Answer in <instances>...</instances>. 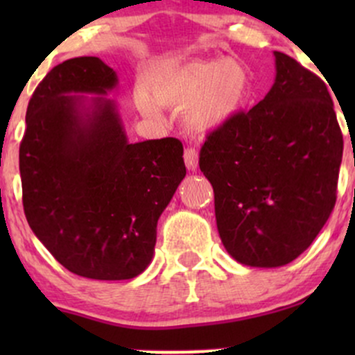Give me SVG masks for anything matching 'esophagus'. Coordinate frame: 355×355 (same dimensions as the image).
<instances>
[{"instance_id": "esophagus-1", "label": "esophagus", "mask_w": 355, "mask_h": 355, "mask_svg": "<svg viewBox=\"0 0 355 355\" xmlns=\"http://www.w3.org/2000/svg\"><path fill=\"white\" fill-rule=\"evenodd\" d=\"M183 158H185L187 168L195 172L198 168V153L195 148H187L185 153H183Z\"/></svg>"}]
</instances>
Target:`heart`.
Masks as SVG:
<instances>
[{"instance_id":"obj_1","label":"heart","mask_w":355,"mask_h":355,"mask_svg":"<svg viewBox=\"0 0 355 355\" xmlns=\"http://www.w3.org/2000/svg\"><path fill=\"white\" fill-rule=\"evenodd\" d=\"M152 92L137 88L135 105L145 116L162 120V105L183 108V120L195 132H217L245 105L250 78L234 58L191 61L153 76Z\"/></svg>"}]
</instances>
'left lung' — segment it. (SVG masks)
<instances>
[{
	"instance_id": "1",
	"label": "left lung",
	"mask_w": 355,
	"mask_h": 355,
	"mask_svg": "<svg viewBox=\"0 0 355 355\" xmlns=\"http://www.w3.org/2000/svg\"><path fill=\"white\" fill-rule=\"evenodd\" d=\"M274 58L266 98L211 132L198 162L225 250L263 268L295 260L325 225L344 150L324 81L284 53Z\"/></svg>"
}]
</instances>
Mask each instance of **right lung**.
Returning a JSON list of instances; mask_svg holds the SVG:
<instances>
[{
    "label": "right lung",
    "instance_id": "1",
    "mask_svg": "<svg viewBox=\"0 0 355 355\" xmlns=\"http://www.w3.org/2000/svg\"><path fill=\"white\" fill-rule=\"evenodd\" d=\"M116 87L96 56L63 61L35 89L19 145L31 230L64 268L95 280L150 266L158 218L187 173L177 138L128 140L108 98Z\"/></svg>",
    "mask_w": 355,
    "mask_h": 355
}]
</instances>
